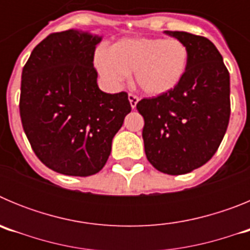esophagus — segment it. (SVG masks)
<instances>
[{
	"mask_svg": "<svg viewBox=\"0 0 250 250\" xmlns=\"http://www.w3.org/2000/svg\"><path fill=\"white\" fill-rule=\"evenodd\" d=\"M129 101H130V106H131V109H135L136 105H138V103H139V98L138 96H135V95L129 94Z\"/></svg>",
	"mask_w": 250,
	"mask_h": 250,
	"instance_id": "1",
	"label": "esophagus"
}]
</instances>
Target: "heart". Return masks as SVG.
<instances>
[{
  "mask_svg": "<svg viewBox=\"0 0 250 250\" xmlns=\"http://www.w3.org/2000/svg\"><path fill=\"white\" fill-rule=\"evenodd\" d=\"M188 47L178 39H124L95 55V66L110 86L118 87L132 71L134 83L149 96L173 91L188 67Z\"/></svg>",
  "mask_w": 250,
  "mask_h": 250,
  "instance_id": "b5f03b06",
  "label": "heart"
}]
</instances>
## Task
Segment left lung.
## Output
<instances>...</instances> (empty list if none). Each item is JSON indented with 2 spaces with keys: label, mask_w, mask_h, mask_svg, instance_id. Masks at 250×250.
Masks as SVG:
<instances>
[{
  "label": "left lung",
  "mask_w": 250,
  "mask_h": 250,
  "mask_svg": "<svg viewBox=\"0 0 250 250\" xmlns=\"http://www.w3.org/2000/svg\"><path fill=\"white\" fill-rule=\"evenodd\" d=\"M188 47V67L173 91L136 105L143 115L145 154L152 167L169 175L188 174L216 152L230 116V77L210 40L164 31Z\"/></svg>",
  "instance_id": "obj_1"
}]
</instances>
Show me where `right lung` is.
<instances>
[{"label":"right lung","mask_w":250,"mask_h":250,"mask_svg":"<svg viewBox=\"0 0 250 250\" xmlns=\"http://www.w3.org/2000/svg\"><path fill=\"white\" fill-rule=\"evenodd\" d=\"M101 40L74 28L52 34L22 70V126L37 158L63 175L99 173L131 111L126 92L99 89L94 54Z\"/></svg>","instance_id":"obj_1"}]
</instances>
